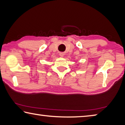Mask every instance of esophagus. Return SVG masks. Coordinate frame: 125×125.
<instances>
[{
    "label": "esophagus",
    "mask_w": 125,
    "mask_h": 125,
    "mask_svg": "<svg viewBox=\"0 0 125 125\" xmlns=\"http://www.w3.org/2000/svg\"><path fill=\"white\" fill-rule=\"evenodd\" d=\"M60 56L61 57H63L64 56V53H63V52L60 53Z\"/></svg>",
    "instance_id": "esophagus-1"
}]
</instances>
